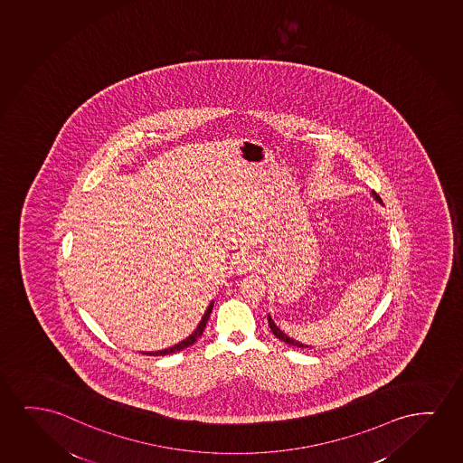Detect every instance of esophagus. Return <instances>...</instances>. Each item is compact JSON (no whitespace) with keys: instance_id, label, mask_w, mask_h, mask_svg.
<instances>
[{"instance_id":"obj_1","label":"esophagus","mask_w":463,"mask_h":463,"mask_svg":"<svg viewBox=\"0 0 463 463\" xmlns=\"http://www.w3.org/2000/svg\"><path fill=\"white\" fill-rule=\"evenodd\" d=\"M258 266V262H256V258L251 256V254L243 253L239 256V260H237V270L239 272H250V270H253L254 267Z\"/></svg>"}]
</instances>
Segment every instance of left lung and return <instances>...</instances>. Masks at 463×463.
Here are the masks:
<instances>
[{
    "mask_svg": "<svg viewBox=\"0 0 463 463\" xmlns=\"http://www.w3.org/2000/svg\"><path fill=\"white\" fill-rule=\"evenodd\" d=\"M373 196L378 203H383V201H381V197L378 196V193H374L373 191ZM269 326H270V330H272L273 334H275V336L277 338H279L281 342L288 343V345H291V346H298V348H307L305 345H302V343L296 342V340H292V338H289V336L286 335V334H283L281 330L273 324L272 317H269Z\"/></svg>",
    "mask_w": 463,
    "mask_h": 463,
    "instance_id": "obj_1",
    "label": "left lung"
}]
</instances>
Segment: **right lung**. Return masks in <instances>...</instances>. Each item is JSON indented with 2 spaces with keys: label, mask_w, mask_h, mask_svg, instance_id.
<instances>
[{
  "label": "right lung",
  "mask_w": 463,
  "mask_h": 463,
  "mask_svg": "<svg viewBox=\"0 0 463 463\" xmlns=\"http://www.w3.org/2000/svg\"><path fill=\"white\" fill-rule=\"evenodd\" d=\"M212 310H213V302H212V304L209 305V308H207V311H205V315H203V321H201V323H199V326H197V329L194 330V334H193V335L188 336L186 340H184V342L182 343H178V345H175V346H172V348L163 349V351H156V353H146V354H172V353H175V351H182V349L188 348V346H191L193 343L196 342L199 336L203 335V329H205V324H207V321H209L210 313H212Z\"/></svg>",
  "instance_id": "obj_1"
}]
</instances>
